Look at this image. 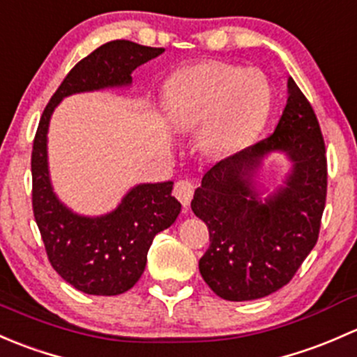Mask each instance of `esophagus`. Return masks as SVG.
<instances>
[{
  "mask_svg": "<svg viewBox=\"0 0 357 357\" xmlns=\"http://www.w3.org/2000/svg\"><path fill=\"white\" fill-rule=\"evenodd\" d=\"M194 189H196V187H194V183L190 182V180H178V182L175 183L174 194L180 203L183 204V208L189 206L190 199H192L194 196Z\"/></svg>",
  "mask_w": 357,
  "mask_h": 357,
  "instance_id": "obj_1",
  "label": "esophagus"
}]
</instances>
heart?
I'll return each instance as SVG.
<instances>
[{
  "label": "heart",
  "mask_w": 357,
  "mask_h": 357,
  "mask_svg": "<svg viewBox=\"0 0 357 357\" xmlns=\"http://www.w3.org/2000/svg\"><path fill=\"white\" fill-rule=\"evenodd\" d=\"M163 106L182 128L206 123L203 142L213 153L245 148L266 123L271 87L258 70L222 61L180 68L167 80Z\"/></svg>",
  "instance_id": "1"
}]
</instances>
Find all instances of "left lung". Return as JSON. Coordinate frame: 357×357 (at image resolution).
<instances>
[{"label": "left lung", "instance_id": "8db88e82", "mask_svg": "<svg viewBox=\"0 0 357 357\" xmlns=\"http://www.w3.org/2000/svg\"><path fill=\"white\" fill-rule=\"evenodd\" d=\"M277 128L258 144L218 161L190 203L208 225L199 271L227 301L266 297L287 285L318 241L326 201L325 141L318 119L292 77ZM284 152L293 163L284 185L264 200L255 183L262 160Z\"/></svg>", "mask_w": 357, "mask_h": 357}]
</instances>
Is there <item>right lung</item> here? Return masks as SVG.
Segmentation results:
<instances>
[{"label":"right lung","mask_w":357,"mask_h":357,"mask_svg":"<svg viewBox=\"0 0 357 357\" xmlns=\"http://www.w3.org/2000/svg\"><path fill=\"white\" fill-rule=\"evenodd\" d=\"M163 47L132 41L99 46L68 72L50 99L32 146V208L47 259L56 273L91 296H119L144 273L154 235L177 220L182 204L172 196L174 182L139 183L113 211L101 216L73 213L54 194L47 167V128L54 108L77 93L125 87L132 72L160 56Z\"/></svg>","instance_id":"obj_1"}]
</instances>
